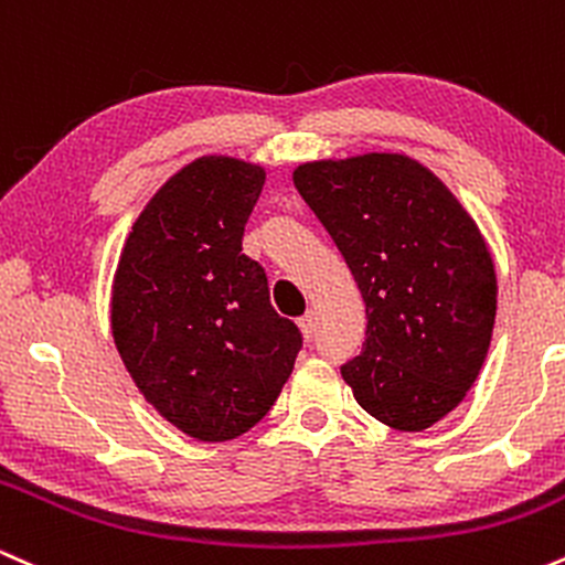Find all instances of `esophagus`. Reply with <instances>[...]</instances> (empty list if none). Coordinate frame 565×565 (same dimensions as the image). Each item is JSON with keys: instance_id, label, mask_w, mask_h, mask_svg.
<instances>
[{"instance_id": "1", "label": "esophagus", "mask_w": 565, "mask_h": 565, "mask_svg": "<svg viewBox=\"0 0 565 565\" xmlns=\"http://www.w3.org/2000/svg\"><path fill=\"white\" fill-rule=\"evenodd\" d=\"M297 323H300V329H302V337H305V340H310V337L316 334V319H313V313H305L302 319L297 321Z\"/></svg>"}]
</instances>
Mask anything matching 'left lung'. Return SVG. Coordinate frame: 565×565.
Instances as JSON below:
<instances>
[{"instance_id":"left-lung-1","label":"left lung","mask_w":565,"mask_h":565,"mask_svg":"<svg viewBox=\"0 0 565 565\" xmlns=\"http://www.w3.org/2000/svg\"><path fill=\"white\" fill-rule=\"evenodd\" d=\"M295 185L366 305V342L342 377L374 419L425 430L465 398L489 353L497 276L481 231L401 153L302 164Z\"/></svg>"}]
</instances>
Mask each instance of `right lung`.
<instances>
[{
  "instance_id": "1",
  "label": "right lung",
  "mask_w": 565,
  "mask_h": 565,
  "mask_svg": "<svg viewBox=\"0 0 565 565\" xmlns=\"http://www.w3.org/2000/svg\"><path fill=\"white\" fill-rule=\"evenodd\" d=\"M265 172L204 157L161 185L129 231L111 329L127 372L164 419L199 440L257 425L289 380L302 332L270 305L242 252Z\"/></svg>"
}]
</instances>
